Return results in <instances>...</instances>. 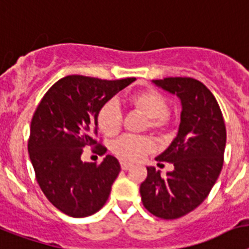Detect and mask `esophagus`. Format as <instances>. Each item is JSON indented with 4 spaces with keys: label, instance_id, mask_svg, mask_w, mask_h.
Segmentation results:
<instances>
[{
    "label": "esophagus",
    "instance_id": "esophagus-1",
    "mask_svg": "<svg viewBox=\"0 0 249 249\" xmlns=\"http://www.w3.org/2000/svg\"><path fill=\"white\" fill-rule=\"evenodd\" d=\"M120 166H122L123 170H127L131 166L130 163H126V161H120Z\"/></svg>",
    "mask_w": 249,
    "mask_h": 249
}]
</instances>
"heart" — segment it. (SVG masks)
Segmentation results:
<instances>
[{"instance_id": "1", "label": "heart", "mask_w": 249, "mask_h": 249, "mask_svg": "<svg viewBox=\"0 0 249 249\" xmlns=\"http://www.w3.org/2000/svg\"><path fill=\"white\" fill-rule=\"evenodd\" d=\"M129 104L148 118L145 127L155 133H165L169 127V103L161 92L148 89L135 92L129 98ZM96 123L101 133L114 137L123 124V114L115 101H107L101 105L96 115ZM154 145L148 137L124 135L112 144L114 154L124 161H138L153 150Z\"/></svg>"}]
</instances>
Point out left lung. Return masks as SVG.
I'll return each instance as SVG.
<instances>
[{
  "label": "left lung",
  "instance_id": "left-lung-1",
  "mask_svg": "<svg viewBox=\"0 0 249 249\" xmlns=\"http://www.w3.org/2000/svg\"><path fill=\"white\" fill-rule=\"evenodd\" d=\"M153 84L180 100L178 134L155 158L174 165L161 177L148 166L140 185L142 202L151 214L177 219L196 209L208 196L223 166L226 125L217 100L207 86L192 77H166Z\"/></svg>",
  "mask_w": 249,
  "mask_h": 249
}]
</instances>
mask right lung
<instances>
[{
  "instance_id": "1",
  "label": "right lung",
  "mask_w": 249,
  "mask_h": 249,
  "mask_svg": "<svg viewBox=\"0 0 249 249\" xmlns=\"http://www.w3.org/2000/svg\"><path fill=\"white\" fill-rule=\"evenodd\" d=\"M134 81L70 75L53 84L38 104L30 126V160L41 190L65 214L88 217L107 203L120 173L118 159L107 155L96 165L81 160V154L96 144L101 105ZM98 148L101 154L107 151Z\"/></svg>"
}]
</instances>
